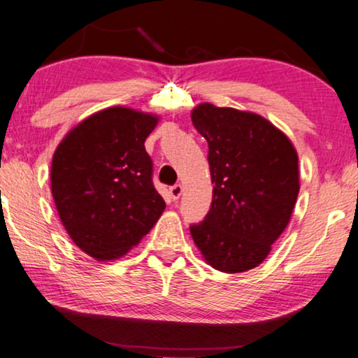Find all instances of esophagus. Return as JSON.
<instances>
[{
  "mask_svg": "<svg viewBox=\"0 0 358 358\" xmlns=\"http://www.w3.org/2000/svg\"><path fill=\"white\" fill-rule=\"evenodd\" d=\"M169 194H171V197H173V200H178L180 197V194H182V185H180V184L171 185Z\"/></svg>",
  "mask_w": 358,
  "mask_h": 358,
  "instance_id": "1",
  "label": "esophagus"
}]
</instances>
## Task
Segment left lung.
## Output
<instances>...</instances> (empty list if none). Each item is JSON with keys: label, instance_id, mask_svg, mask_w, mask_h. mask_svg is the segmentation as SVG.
I'll list each match as a JSON object with an SVG mask.
<instances>
[{"label": "left lung", "instance_id": "obj_1", "mask_svg": "<svg viewBox=\"0 0 358 358\" xmlns=\"http://www.w3.org/2000/svg\"><path fill=\"white\" fill-rule=\"evenodd\" d=\"M192 124L208 143L213 199L194 243L217 271L257 267L290 222L300 179L290 140L252 112L200 104Z\"/></svg>", "mask_w": 358, "mask_h": 358}]
</instances>
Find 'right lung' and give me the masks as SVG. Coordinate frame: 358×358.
<instances>
[{
	"label": "right lung",
	"mask_w": 358,
	"mask_h": 358,
	"mask_svg": "<svg viewBox=\"0 0 358 358\" xmlns=\"http://www.w3.org/2000/svg\"><path fill=\"white\" fill-rule=\"evenodd\" d=\"M156 124L155 115L109 107L75 127L53 155L52 195L63 227L97 261L129 252L166 208L145 150Z\"/></svg>",
	"instance_id": "1"
}]
</instances>
